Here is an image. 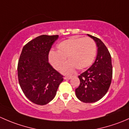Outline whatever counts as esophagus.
I'll list each match as a JSON object with an SVG mask.
<instances>
[{
  "label": "esophagus",
  "instance_id": "esophagus-1",
  "mask_svg": "<svg viewBox=\"0 0 129 129\" xmlns=\"http://www.w3.org/2000/svg\"><path fill=\"white\" fill-rule=\"evenodd\" d=\"M71 78V76H65L64 78V79H70Z\"/></svg>",
  "mask_w": 129,
  "mask_h": 129
}]
</instances>
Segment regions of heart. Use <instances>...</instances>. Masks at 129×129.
I'll use <instances>...</instances> for the list:
<instances>
[{
	"label": "heart",
	"mask_w": 129,
	"mask_h": 129,
	"mask_svg": "<svg viewBox=\"0 0 129 129\" xmlns=\"http://www.w3.org/2000/svg\"><path fill=\"white\" fill-rule=\"evenodd\" d=\"M58 51L51 50L48 54L49 61L56 70L63 64L67 57L70 61L61 69L64 74H71L75 69L82 70L89 67L96 55V45L90 38L73 37L62 41L57 45Z\"/></svg>",
	"instance_id": "heart-1"
}]
</instances>
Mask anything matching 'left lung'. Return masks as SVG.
<instances>
[{"label":"left lung","mask_w":129,"mask_h":129,"mask_svg":"<svg viewBox=\"0 0 129 129\" xmlns=\"http://www.w3.org/2000/svg\"><path fill=\"white\" fill-rule=\"evenodd\" d=\"M87 35L96 43L98 53L92 66L78 76L80 84L75 92L81 101L92 103L100 100L107 93L112 80V66L111 55L104 43L97 37Z\"/></svg>","instance_id":"1"}]
</instances>
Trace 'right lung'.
Wrapping results in <instances>:
<instances>
[{
	"label": "right lung",
	"mask_w": 129,
	"mask_h": 129,
	"mask_svg": "<svg viewBox=\"0 0 129 129\" xmlns=\"http://www.w3.org/2000/svg\"><path fill=\"white\" fill-rule=\"evenodd\" d=\"M58 35H40L23 46L18 60V78L25 96L45 105L55 97L63 76L48 62V53Z\"/></svg>",
	"instance_id": "obj_1"
}]
</instances>
